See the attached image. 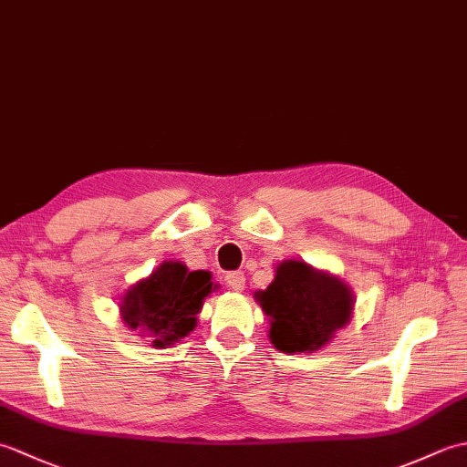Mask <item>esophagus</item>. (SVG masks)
Segmentation results:
<instances>
[{
    "mask_svg": "<svg viewBox=\"0 0 467 467\" xmlns=\"http://www.w3.org/2000/svg\"><path fill=\"white\" fill-rule=\"evenodd\" d=\"M224 283L231 286L233 291H243L244 289V273H241V271H233V273H228L226 276H224Z\"/></svg>",
    "mask_w": 467,
    "mask_h": 467,
    "instance_id": "34e87169",
    "label": "esophagus"
}]
</instances>
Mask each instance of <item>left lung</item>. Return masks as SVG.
Here are the masks:
<instances>
[{
	"instance_id": "1",
	"label": "left lung",
	"mask_w": 467,
	"mask_h": 467,
	"mask_svg": "<svg viewBox=\"0 0 467 467\" xmlns=\"http://www.w3.org/2000/svg\"><path fill=\"white\" fill-rule=\"evenodd\" d=\"M256 299L271 317V343L285 353L321 349L349 323L353 311L347 285L299 261L276 266L275 281Z\"/></svg>"
}]
</instances>
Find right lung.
<instances>
[{
    "mask_svg": "<svg viewBox=\"0 0 467 467\" xmlns=\"http://www.w3.org/2000/svg\"><path fill=\"white\" fill-rule=\"evenodd\" d=\"M211 291V273H191L182 263L168 261L124 295L122 319L130 329L152 337L154 347L162 349L194 329L196 315Z\"/></svg>",
    "mask_w": 467,
    "mask_h": 467,
    "instance_id": "right-lung-1",
    "label": "right lung"
}]
</instances>
